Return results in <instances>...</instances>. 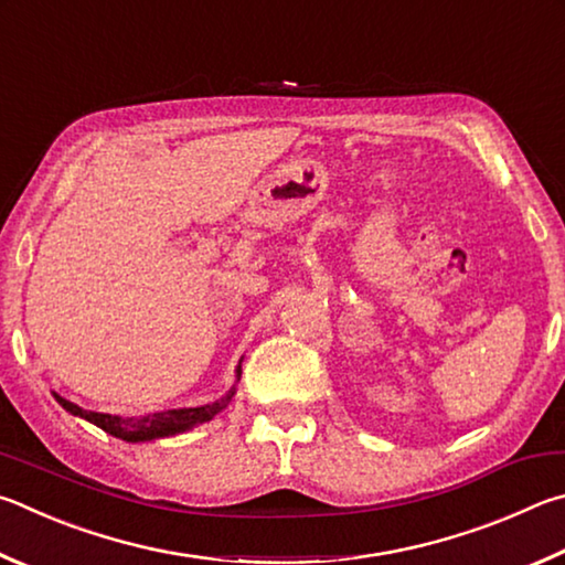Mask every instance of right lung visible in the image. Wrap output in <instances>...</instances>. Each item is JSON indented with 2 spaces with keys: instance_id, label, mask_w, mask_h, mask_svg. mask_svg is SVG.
I'll list each match as a JSON object with an SVG mask.
<instances>
[{
  "instance_id": "1",
  "label": "right lung",
  "mask_w": 565,
  "mask_h": 565,
  "mask_svg": "<svg viewBox=\"0 0 565 565\" xmlns=\"http://www.w3.org/2000/svg\"><path fill=\"white\" fill-rule=\"evenodd\" d=\"M235 377L241 380V364H237L235 370ZM54 394V399L62 404V407L74 414V417H82L86 422L96 424L98 429H104L106 434H111L116 439H124V441H153V439H163V437H173V434H183L188 429L198 427V424H205L211 422L217 412L227 407V402L233 399L235 387H231V392L225 394L213 404H203V407H188V409H168V412H156V414H148V417H114V414H102V412H86L78 407V404L64 399L62 394Z\"/></svg>"
}]
</instances>
